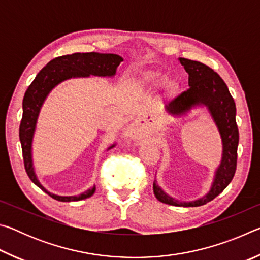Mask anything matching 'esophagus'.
Returning a JSON list of instances; mask_svg holds the SVG:
<instances>
[{"label": "esophagus", "mask_w": 260, "mask_h": 260, "mask_svg": "<svg viewBox=\"0 0 260 260\" xmlns=\"http://www.w3.org/2000/svg\"><path fill=\"white\" fill-rule=\"evenodd\" d=\"M125 134H126V136H134V135L136 134V129H135V127H134V126H131V127H128V128L126 129Z\"/></svg>", "instance_id": "1"}]
</instances>
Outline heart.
Masks as SVG:
<instances>
[{
	"label": "heart",
	"mask_w": 260,
	"mask_h": 260,
	"mask_svg": "<svg viewBox=\"0 0 260 260\" xmlns=\"http://www.w3.org/2000/svg\"><path fill=\"white\" fill-rule=\"evenodd\" d=\"M162 76L161 74H158V73H155V74H151L150 77H149V80H150L152 83H155V85H159V83L162 81Z\"/></svg>",
	"instance_id": "heart-1"
}]
</instances>
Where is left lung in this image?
<instances>
[{"instance_id": "left-lung-1", "label": "left lung", "mask_w": 260, "mask_h": 260, "mask_svg": "<svg viewBox=\"0 0 260 260\" xmlns=\"http://www.w3.org/2000/svg\"><path fill=\"white\" fill-rule=\"evenodd\" d=\"M188 73L189 88L175 96L166 105L167 112L173 116H182L197 105H205L218 127L222 142V158L215 171L214 180L209 193L192 202H179L162 190L156 181L153 192L161 203L174 206H201L215 199L223 191L234 178L237 162L239 128L236 125V107L234 99L228 90L225 81L217 72L201 61L179 58Z\"/></svg>"}]
</instances>
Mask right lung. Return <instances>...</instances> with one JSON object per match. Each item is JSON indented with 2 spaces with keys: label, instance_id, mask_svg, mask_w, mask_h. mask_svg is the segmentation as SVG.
Listing matches in <instances>:
<instances>
[{
  "label": "right lung",
  "instance_id": "add662e5",
  "mask_svg": "<svg viewBox=\"0 0 260 260\" xmlns=\"http://www.w3.org/2000/svg\"><path fill=\"white\" fill-rule=\"evenodd\" d=\"M122 61L120 56L114 54H99V52H76L72 55L56 57L43 68L33 82L28 86L23 100V118L19 126V139L23 150L26 173L32 182L46 191L54 200L59 202H73L88 199L95 192V186L78 196H58L50 193L39 182L35 175L32 161V141L43 102L52 88L61 81L79 77H113L117 68ZM114 147L112 144L109 149Z\"/></svg>",
  "mask_w": 260,
  "mask_h": 260
}]
</instances>
